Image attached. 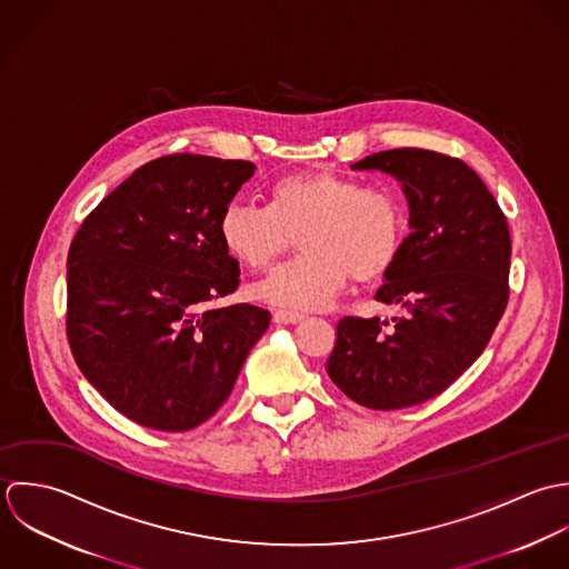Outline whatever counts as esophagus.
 <instances>
[{
  "label": "esophagus",
  "mask_w": 569,
  "mask_h": 569,
  "mask_svg": "<svg viewBox=\"0 0 569 569\" xmlns=\"http://www.w3.org/2000/svg\"><path fill=\"white\" fill-rule=\"evenodd\" d=\"M303 312H295V310H277L274 315H272V321L274 323H279V326H288V323H299V321H303Z\"/></svg>",
  "instance_id": "1"
}]
</instances>
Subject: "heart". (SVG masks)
Returning <instances> with one entry per match:
<instances>
[{
    "mask_svg": "<svg viewBox=\"0 0 569 569\" xmlns=\"http://www.w3.org/2000/svg\"><path fill=\"white\" fill-rule=\"evenodd\" d=\"M409 227L407 204L391 187L317 169L279 178L266 209L228 202L218 234L230 259L248 272L272 268L299 237L301 257L272 272L252 297L288 310L330 306L349 274L382 279L398 261Z\"/></svg>",
    "mask_w": 569,
    "mask_h": 569,
    "instance_id": "1",
    "label": "heart"
}]
</instances>
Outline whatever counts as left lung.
<instances>
[{
    "mask_svg": "<svg viewBox=\"0 0 569 569\" xmlns=\"http://www.w3.org/2000/svg\"><path fill=\"white\" fill-rule=\"evenodd\" d=\"M351 169L387 171L405 187L411 232L376 292L405 315L391 328L342 317L326 369L353 402L405 409L449 389L486 349L508 306L510 230L481 178L453 156L405 147Z\"/></svg>",
    "mask_w": 569,
    "mask_h": 569,
    "instance_id": "8db88e82",
    "label": "left lung"
}]
</instances>
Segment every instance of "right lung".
Returning <instances> with one entry per match:
<instances>
[{
  "mask_svg": "<svg viewBox=\"0 0 569 569\" xmlns=\"http://www.w3.org/2000/svg\"><path fill=\"white\" fill-rule=\"evenodd\" d=\"M248 160L171 153L136 169L83 220L68 252L66 332L83 376L124 418L180 433L207 422L270 326L239 288L218 220Z\"/></svg>",
  "mask_w": 569,
  "mask_h": 569,
  "instance_id": "add662e5",
  "label": "right lung"
}]
</instances>
